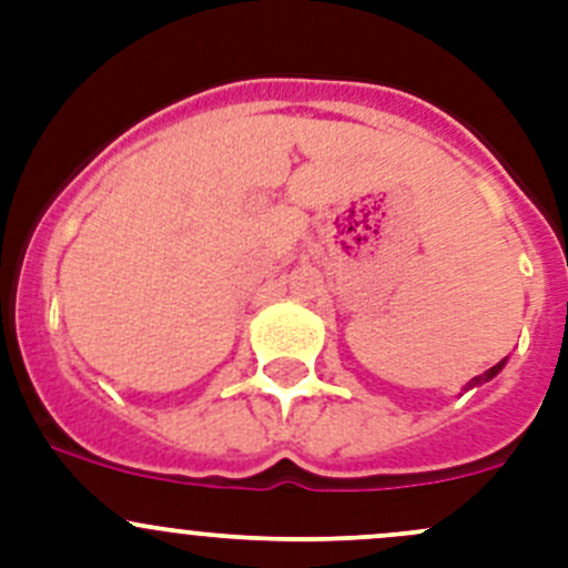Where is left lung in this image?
<instances>
[{
	"instance_id": "obj_1",
	"label": "left lung",
	"mask_w": 568,
	"mask_h": 568,
	"mask_svg": "<svg viewBox=\"0 0 568 568\" xmlns=\"http://www.w3.org/2000/svg\"><path fill=\"white\" fill-rule=\"evenodd\" d=\"M503 365H506V359H500V363H497V365H491V368L486 371V374H480V376H473V379L467 382V390H469V387H478V385H484V382L495 379V376L500 374V371H503Z\"/></svg>"
}]
</instances>
